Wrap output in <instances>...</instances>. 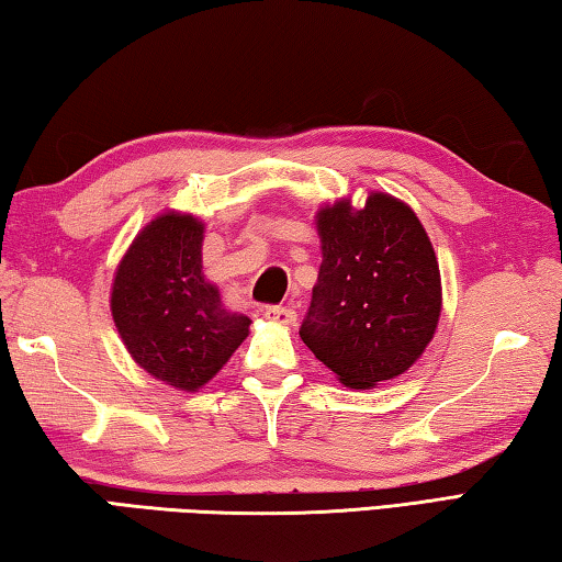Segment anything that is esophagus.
<instances>
[{
	"instance_id": "obj_1",
	"label": "esophagus",
	"mask_w": 562,
	"mask_h": 562,
	"mask_svg": "<svg viewBox=\"0 0 562 562\" xmlns=\"http://www.w3.org/2000/svg\"><path fill=\"white\" fill-rule=\"evenodd\" d=\"M265 317H268L270 322H278V325H284V327H292L294 322H297V315H294V310L280 307V304H274V307L265 310Z\"/></svg>"
}]
</instances>
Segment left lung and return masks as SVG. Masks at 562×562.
I'll return each instance as SVG.
<instances>
[{
    "mask_svg": "<svg viewBox=\"0 0 562 562\" xmlns=\"http://www.w3.org/2000/svg\"><path fill=\"white\" fill-rule=\"evenodd\" d=\"M322 265L300 337L349 389H374L424 355L441 317V272L422 221L374 193L315 215Z\"/></svg>",
    "mask_w": 562,
    "mask_h": 562,
    "instance_id": "left-lung-1",
    "label": "left lung"
}]
</instances>
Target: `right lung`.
Masks as SVG:
<instances>
[{
  "instance_id": "right-lung-1",
  "label": "right lung",
  "mask_w": 562,
  "mask_h": 562,
  "mask_svg": "<svg viewBox=\"0 0 562 562\" xmlns=\"http://www.w3.org/2000/svg\"><path fill=\"white\" fill-rule=\"evenodd\" d=\"M205 225L190 213L156 215L123 255L111 315L133 361L178 392H198L250 335V317L223 307L203 274Z\"/></svg>"
}]
</instances>
